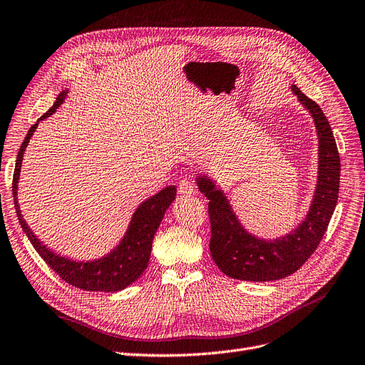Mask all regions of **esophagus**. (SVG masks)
I'll list each match as a JSON object with an SVG mask.
<instances>
[{
	"label": "esophagus",
	"mask_w": 365,
	"mask_h": 365,
	"mask_svg": "<svg viewBox=\"0 0 365 365\" xmlns=\"http://www.w3.org/2000/svg\"><path fill=\"white\" fill-rule=\"evenodd\" d=\"M193 192H195V187H193V182L190 180H185L184 178V180H181L178 182V193L180 195L188 197V196L193 195Z\"/></svg>",
	"instance_id": "esophagus-1"
}]
</instances>
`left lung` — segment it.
Here are the masks:
<instances>
[{
    "label": "left lung",
    "mask_w": 365,
    "mask_h": 365,
    "mask_svg": "<svg viewBox=\"0 0 365 365\" xmlns=\"http://www.w3.org/2000/svg\"><path fill=\"white\" fill-rule=\"evenodd\" d=\"M311 113L319 134V181L307 219L299 228L276 242H264L247 234L238 223L228 200L207 178H197L199 190L210 199V250L217 267L230 278L240 281H276L294 273L314 254L328 230L340 192V154L324 113L292 86Z\"/></svg>",
    "instance_id": "left-lung-1"
}]
</instances>
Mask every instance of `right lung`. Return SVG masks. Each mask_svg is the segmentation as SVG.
Wrapping results in <instances>:
<instances>
[{
  "instance_id": "right-lung-1",
  "label": "right lung",
  "mask_w": 365,
  "mask_h": 365,
  "mask_svg": "<svg viewBox=\"0 0 365 365\" xmlns=\"http://www.w3.org/2000/svg\"><path fill=\"white\" fill-rule=\"evenodd\" d=\"M65 95L66 92H61L57 96L56 104L29 130L27 137H25V140L19 148L14 181H11V190H14V202L16 208V215L24 232L27 234L29 240L31 242L33 247L37 250V254L43 258V261L60 276L63 281L87 292H119V290H123V288H127L134 281L139 279V276L148 267L154 235L158 230L163 216H165L166 210L172 204L175 196H177V188L173 185H169L166 188H163L161 192H158L153 197L145 200V202L134 212L131 225L127 234H125L122 243L106 258L92 261V262H77V261H71L60 255H56L54 252H51V250L46 249L39 240H37L33 231L29 228V225L25 223L24 217L21 216L16 190H18L21 163H22L24 150L27 148V143L30 142L31 135L36 131L39 122L53 115V113L57 110V107L63 103Z\"/></svg>"
}]
</instances>
